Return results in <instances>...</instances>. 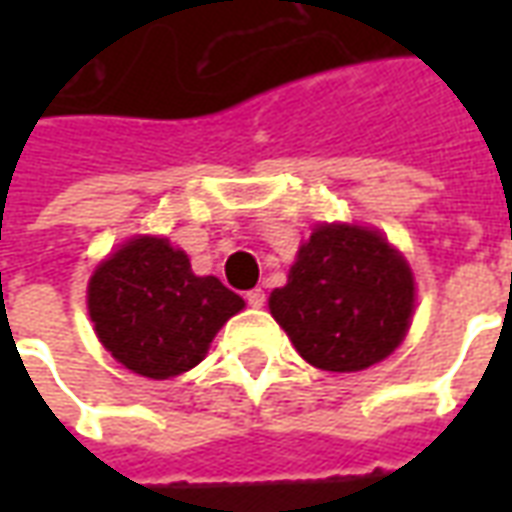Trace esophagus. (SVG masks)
<instances>
[{"instance_id": "obj_1", "label": "esophagus", "mask_w": 512, "mask_h": 512, "mask_svg": "<svg viewBox=\"0 0 512 512\" xmlns=\"http://www.w3.org/2000/svg\"><path fill=\"white\" fill-rule=\"evenodd\" d=\"M246 301H249V307H255V310H260V307L266 304V293H263V290H260V288L249 290V293H246Z\"/></svg>"}]
</instances>
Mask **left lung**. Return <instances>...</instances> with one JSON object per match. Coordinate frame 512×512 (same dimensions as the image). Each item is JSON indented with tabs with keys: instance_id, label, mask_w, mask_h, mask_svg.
I'll use <instances>...</instances> for the list:
<instances>
[{
	"instance_id": "8db88e82",
	"label": "left lung",
	"mask_w": 512,
	"mask_h": 512,
	"mask_svg": "<svg viewBox=\"0 0 512 512\" xmlns=\"http://www.w3.org/2000/svg\"><path fill=\"white\" fill-rule=\"evenodd\" d=\"M268 310L312 367L356 373L403 343L414 315V274L378 230L318 224Z\"/></svg>"
}]
</instances>
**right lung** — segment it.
Wrapping results in <instances>:
<instances>
[{"mask_svg":"<svg viewBox=\"0 0 512 512\" xmlns=\"http://www.w3.org/2000/svg\"><path fill=\"white\" fill-rule=\"evenodd\" d=\"M87 310L120 365L164 381L200 365L244 299L216 277H197L167 238L136 235L93 271Z\"/></svg>","mask_w":512,"mask_h":512,"instance_id":"1","label":"right lung"}]
</instances>
